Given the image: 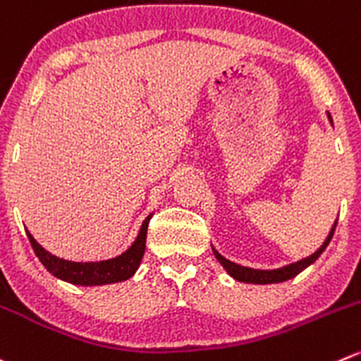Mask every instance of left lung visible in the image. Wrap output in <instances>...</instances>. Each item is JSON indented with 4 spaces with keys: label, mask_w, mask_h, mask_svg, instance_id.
<instances>
[{
    "label": "left lung",
    "mask_w": 361,
    "mask_h": 361,
    "mask_svg": "<svg viewBox=\"0 0 361 361\" xmlns=\"http://www.w3.org/2000/svg\"><path fill=\"white\" fill-rule=\"evenodd\" d=\"M328 120H330V123L334 125L330 113H328ZM335 227H337V222L334 224V227H331L330 234H328V238L324 240V243L321 245V247L317 248L312 255H309V257L302 259V261L293 262V264H288V266H284V268H279V269H254V268H247V266H240V264H236V262L229 261V259L222 257V255H220L215 248H213V254H215V257L219 259L220 264L226 268L227 274H229L233 279H236V281L247 282V284H277V282H286V281H289V279L296 277V275H298L300 271H303L307 266L312 264V262L316 261L321 254H323L324 248L328 247L330 240L334 238Z\"/></svg>",
    "instance_id": "obj_1"
}]
</instances>
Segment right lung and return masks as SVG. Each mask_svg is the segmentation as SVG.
<instances>
[{
  "label": "right lung",
  "mask_w": 361,
  "mask_h": 361,
  "mask_svg": "<svg viewBox=\"0 0 361 361\" xmlns=\"http://www.w3.org/2000/svg\"><path fill=\"white\" fill-rule=\"evenodd\" d=\"M149 219H152V215L146 216L137 238H135V241L127 252H123V254L114 259L99 262H72L56 257V255L49 254L42 245H38L27 231L26 233L35 254L40 259L42 264L47 268L49 274L75 286H102L127 281V279H130L135 274V269L139 268L142 255H145L146 233H148Z\"/></svg>",
  "instance_id": "obj_1"
}]
</instances>
